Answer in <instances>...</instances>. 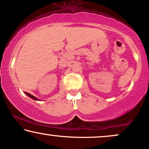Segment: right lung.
I'll list each match as a JSON object with an SVG mask.
<instances>
[{"mask_svg": "<svg viewBox=\"0 0 149 149\" xmlns=\"http://www.w3.org/2000/svg\"><path fill=\"white\" fill-rule=\"evenodd\" d=\"M25 94H26L27 96H29L30 98H31L32 99H33V100H35V101H40V100L39 99V98H37V97H35V96H33V95H31V94H28V93H27V92H25Z\"/></svg>", "mask_w": 149, "mask_h": 149, "instance_id": "add662e5", "label": "right lung"}]
</instances>
